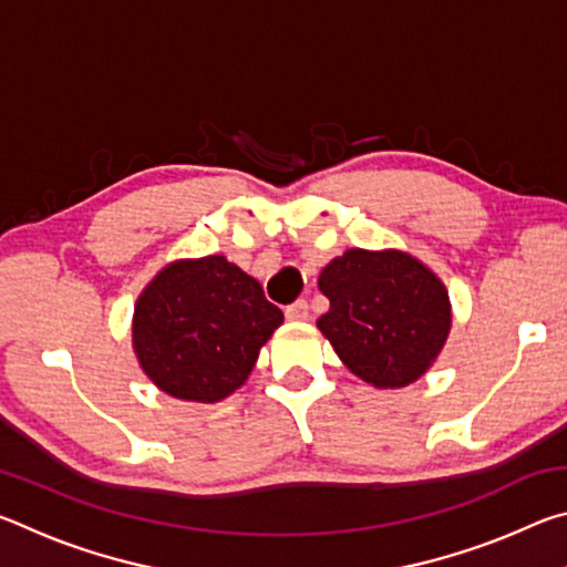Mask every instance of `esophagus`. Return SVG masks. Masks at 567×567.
<instances>
[{
	"label": "esophagus",
	"mask_w": 567,
	"mask_h": 567,
	"mask_svg": "<svg viewBox=\"0 0 567 567\" xmlns=\"http://www.w3.org/2000/svg\"><path fill=\"white\" fill-rule=\"evenodd\" d=\"M285 318L290 320V322H305V320H310V305H307L305 300H297L295 305L287 307Z\"/></svg>",
	"instance_id": "1"
}]
</instances>
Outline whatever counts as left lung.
Masks as SVG:
<instances>
[{"label": "left lung", "mask_w": 567, "mask_h": 567, "mask_svg": "<svg viewBox=\"0 0 567 567\" xmlns=\"http://www.w3.org/2000/svg\"><path fill=\"white\" fill-rule=\"evenodd\" d=\"M330 310L318 328L344 368L378 390L420 380L443 352L453 305L445 282L402 249H360L322 267Z\"/></svg>", "instance_id": "1"}]
</instances>
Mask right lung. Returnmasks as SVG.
<instances>
[{
  "instance_id": "add662e5",
  "label": "right lung",
  "mask_w": 567,
  "mask_h": 567,
  "mask_svg": "<svg viewBox=\"0 0 567 567\" xmlns=\"http://www.w3.org/2000/svg\"><path fill=\"white\" fill-rule=\"evenodd\" d=\"M282 320L262 285L225 255L175 260L134 302L132 350L157 390L213 405L245 385Z\"/></svg>"
}]
</instances>
